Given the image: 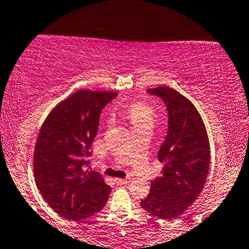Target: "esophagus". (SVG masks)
Here are the masks:
<instances>
[{
	"mask_svg": "<svg viewBox=\"0 0 249 249\" xmlns=\"http://www.w3.org/2000/svg\"><path fill=\"white\" fill-rule=\"evenodd\" d=\"M129 180H131V178H129V177L125 178V179H121V178H116V179H115V183H116L117 185H123V184L129 183Z\"/></svg>",
	"mask_w": 249,
	"mask_h": 249,
	"instance_id": "obj_1",
	"label": "esophagus"
}]
</instances>
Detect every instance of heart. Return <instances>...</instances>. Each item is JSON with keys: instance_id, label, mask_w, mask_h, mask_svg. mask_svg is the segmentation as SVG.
Segmentation results:
<instances>
[{"instance_id": "obj_1", "label": "heart", "mask_w": 249, "mask_h": 249, "mask_svg": "<svg viewBox=\"0 0 249 249\" xmlns=\"http://www.w3.org/2000/svg\"><path fill=\"white\" fill-rule=\"evenodd\" d=\"M126 117L131 123L133 129L153 126L157 117V110L151 104L145 101H136L126 109Z\"/></svg>"}]
</instances>
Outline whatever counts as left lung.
<instances>
[{
	"label": "left lung",
	"mask_w": 249,
	"mask_h": 249,
	"mask_svg": "<svg viewBox=\"0 0 249 249\" xmlns=\"http://www.w3.org/2000/svg\"><path fill=\"white\" fill-rule=\"evenodd\" d=\"M163 101L168 131L158 151L163 163L161 176L151 181L141 208L157 218L176 219L198 197L210 166V144L205 126L190 100L168 87L149 89Z\"/></svg>",
	"instance_id": "1"
}]
</instances>
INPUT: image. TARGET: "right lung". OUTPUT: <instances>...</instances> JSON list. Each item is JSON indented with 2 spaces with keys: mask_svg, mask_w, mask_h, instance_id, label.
<instances>
[{
  "mask_svg": "<svg viewBox=\"0 0 249 249\" xmlns=\"http://www.w3.org/2000/svg\"><path fill=\"white\" fill-rule=\"evenodd\" d=\"M117 92L79 90L58 104L41 126L34 153L37 187L62 218L88 219L106 204L110 186L89 170L101 110Z\"/></svg>",
  "mask_w": 249,
  "mask_h": 249,
  "instance_id": "right-lung-1",
  "label": "right lung"
}]
</instances>
